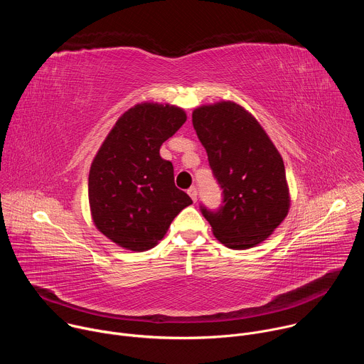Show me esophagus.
Wrapping results in <instances>:
<instances>
[{
    "instance_id": "34e87169",
    "label": "esophagus",
    "mask_w": 364,
    "mask_h": 364,
    "mask_svg": "<svg viewBox=\"0 0 364 364\" xmlns=\"http://www.w3.org/2000/svg\"><path fill=\"white\" fill-rule=\"evenodd\" d=\"M187 193H188V196L191 197V200L196 203V201H197V188H196V187H190V188L187 190Z\"/></svg>"
}]
</instances>
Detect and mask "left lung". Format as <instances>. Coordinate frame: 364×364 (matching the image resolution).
Wrapping results in <instances>:
<instances>
[{
	"label": "left lung",
	"mask_w": 364,
	"mask_h": 364,
	"mask_svg": "<svg viewBox=\"0 0 364 364\" xmlns=\"http://www.w3.org/2000/svg\"><path fill=\"white\" fill-rule=\"evenodd\" d=\"M193 127L223 188V205L201 213L216 239L236 250L267 240L289 212L282 157L265 129L232 100L193 111Z\"/></svg>",
	"instance_id": "8db88e82"
}]
</instances>
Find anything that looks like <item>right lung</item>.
<instances>
[{
  "mask_svg": "<svg viewBox=\"0 0 364 364\" xmlns=\"http://www.w3.org/2000/svg\"><path fill=\"white\" fill-rule=\"evenodd\" d=\"M176 105L144 102L124 112L89 171V205L96 229L118 246L144 252L157 245L193 201L174 184L160 148L186 122Z\"/></svg>",
  "mask_w": 364,
  "mask_h": 364,
  "instance_id": "obj_1",
  "label": "right lung"
}]
</instances>
